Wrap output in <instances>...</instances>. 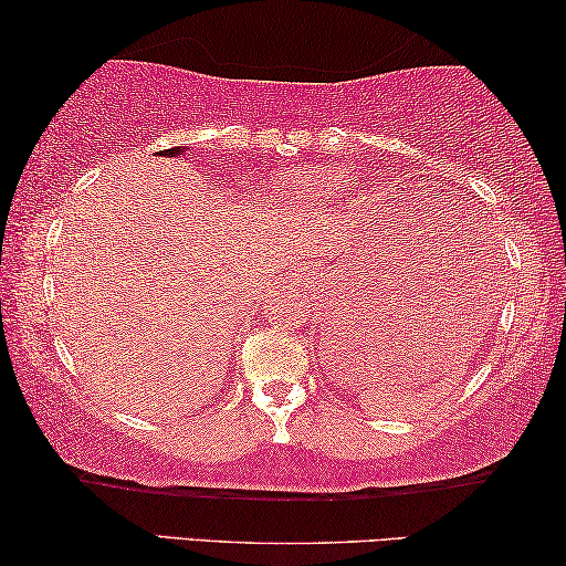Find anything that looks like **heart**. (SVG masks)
Returning <instances> with one entry per match:
<instances>
[{
    "label": "heart",
    "instance_id": "b5f03b06",
    "mask_svg": "<svg viewBox=\"0 0 566 566\" xmlns=\"http://www.w3.org/2000/svg\"><path fill=\"white\" fill-rule=\"evenodd\" d=\"M313 192H331V182H326V180L313 182Z\"/></svg>",
    "mask_w": 566,
    "mask_h": 566
}]
</instances>
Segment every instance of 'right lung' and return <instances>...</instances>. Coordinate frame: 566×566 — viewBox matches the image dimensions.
Segmentation results:
<instances>
[{"mask_svg": "<svg viewBox=\"0 0 566 566\" xmlns=\"http://www.w3.org/2000/svg\"><path fill=\"white\" fill-rule=\"evenodd\" d=\"M185 153V147H170V150H163L160 155H165V157H178V155H182Z\"/></svg>", "mask_w": 566, "mask_h": 566, "instance_id": "obj_1", "label": "right lung"}]
</instances>
